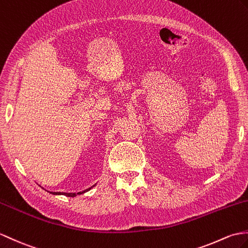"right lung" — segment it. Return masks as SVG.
<instances>
[{"label": "right lung", "instance_id": "obj_1", "mask_svg": "<svg viewBox=\"0 0 248 248\" xmlns=\"http://www.w3.org/2000/svg\"><path fill=\"white\" fill-rule=\"evenodd\" d=\"M95 186V185H94ZM93 186V187H94ZM92 188V187H91ZM91 188H89V189H86V190H84L83 192H78V193H65V192H50V193H53V194H63V195H66V197H71V198H73V197H76L77 194H81V193H84V192H86V191H89V190L91 189Z\"/></svg>", "mask_w": 248, "mask_h": 248}]
</instances>
